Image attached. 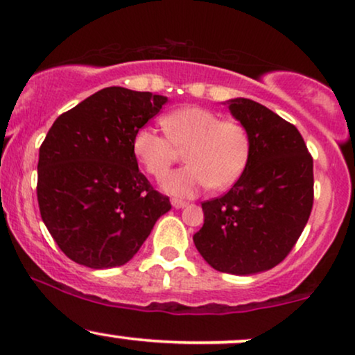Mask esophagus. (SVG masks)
<instances>
[{
  "label": "esophagus",
  "instance_id": "1",
  "mask_svg": "<svg viewBox=\"0 0 355 355\" xmlns=\"http://www.w3.org/2000/svg\"><path fill=\"white\" fill-rule=\"evenodd\" d=\"M172 205H173V208H183V207H187V203L185 200H178V198H172Z\"/></svg>",
  "mask_w": 355,
  "mask_h": 355
}]
</instances>
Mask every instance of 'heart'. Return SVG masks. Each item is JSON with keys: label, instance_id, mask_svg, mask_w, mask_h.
<instances>
[{"label": "heart", "instance_id": "1", "mask_svg": "<svg viewBox=\"0 0 355 355\" xmlns=\"http://www.w3.org/2000/svg\"><path fill=\"white\" fill-rule=\"evenodd\" d=\"M165 134L152 127L135 132L132 150L145 172L162 180L185 150L189 165L165 178L164 189L177 196H193L211 185L226 190L238 182L250 160L248 130L236 121L198 105L182 107L160 119Z\"/></svg>", "mask_w": 355, "mask_h": 355}]
</instances>
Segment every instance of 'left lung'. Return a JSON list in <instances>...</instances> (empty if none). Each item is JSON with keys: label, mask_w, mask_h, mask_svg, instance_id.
Here are the masks:
<instances>
[{"label": "left lung", "mask_w": 355, "mask_h": 355, "mask_svg": "<svg viewBox=\"0 0 355 355\" xmlns=\"http://www.w3.org/2000/svg\"><path fill=\"white\" fill-rule=\"evenodd\" d=\"M248 130L250 160L238 182L202 203L196 250L216 271L254 275L291 253L314 203L313 157L300 130L250 99L226 102Z\"/></svg>", "instance_id": "obj_1"}]
</instances>
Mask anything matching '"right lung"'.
Returning a JSON list of instances; mask_svg holds the SVG:
<instances>
[{
  "mask_svg": "<svg viewBox=\"0 0 355 355\" xmlns=\"http://www.w3.org/2000/svg\"><path fill=\"white\" fill-rule=\"evenodd\" d=\"M166 97L105 87L55 119L40 147L37 203L61 251L94 270L132 259L172 208L132 150Z\"/></svg>",
  "mask_w": 355,
  "mask_h": 355,
  "instance_id": "right-lung-1",
  "label": "right lung"
}]
</instances>
